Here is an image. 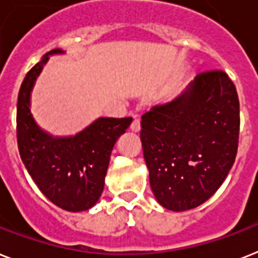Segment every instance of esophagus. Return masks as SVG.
<instances>
[{"label":"esophagus","instance_id":"1","mask_svg":"<svg viewBox=\"0 0 258 258\" xmlns=\"http://www.w3.org/2000/svg\"><path fill=\"white\" fill-rule=\"evenodd\" d=\"M131 131L133 133H139L140 131V122L139 119H134L133 123H131Z\"/></svg>","mask_w":258,"mask_h":258}]
</instances>
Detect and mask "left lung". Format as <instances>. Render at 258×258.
Returning <instances> with one entry per match:
<instances>
[{"label":"left lung","mask_w":258,"mask_h":258,"mask_svg":"<svg viewBox=\"0 0 258 258\" xmlns=\"http://www.w3.org/2000/svg\"><path fill=\"white\" fill-rule=\"evenodd\" d=\"M140 140L160 205L196 208L220 188L236 159L240 103L224 71L199 74L181 95L142 116Z\"/></svg>","instance_id":"obj_1"}]
</instances>
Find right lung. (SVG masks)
<instances>
[{"label":"right lung","instance_id":"add662e5","mask_svg":"<svg viewBox=\"0 0 258 258\" xmlns=\"http://www.w3.org/2000/svg\"><path fill=\"white\" fill-rule=\"evenodd\" d=\"M54 49L25 77L17 102V142L22 162L42 194L69 212L87 211L104 188L111 151L128 128L133 118H98L73 136H53L42 130L30 111L35 81Z\"/></svg>","mask_w":258,"mask_h":258}]
</instances>
